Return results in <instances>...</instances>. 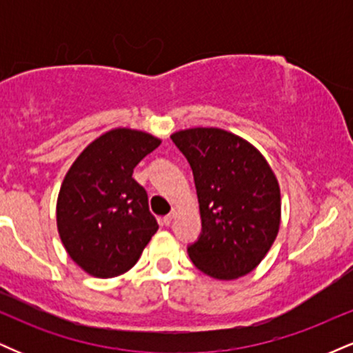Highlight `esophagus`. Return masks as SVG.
<instances>
[{
    "instance_id": "1",
    "label": "esophagus",
    "mask_w": 353,
    "mask_h": 353,
    "mask_svg": "<svg viewBox=\"0 0 353 353\" xmlns=\"http://www.w3.org/2000/svg\"><path fill=\"white\" fill-rule=\"evenodd\" d=\"M174 214H176V210H172L171 214H168V216H165L164 219H163V222H164V225H169L172 222V219H174Z\"/></svg>"
}]
</instances>
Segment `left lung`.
Returning <instances> with one entry per match:
<instances>
[{
  "mask_svg": "<svg viewBox=\"0 0 353 353\" xmlns=\"http://www.w3.org/2000/svg\"><path fill=\"white\" fill-rule=\"evenodd\" d=\"M172 143L192 169L202 229L190 261L214 279L249 274L269 252L281 225V189L261 152L232 132L194 128Z\"/></svg>",
  "mask_w": 353,
  "mask_h": 353,
  "instance_id": "obj_1",
  "label": "left lung"
}]
</instances>
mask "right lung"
I'll return each instance as SVG.
<instances>
[{
    "instance_id": "right-lung-1",
    "label": "right lung",
    "mask_w": 353,
    "mask_h": 353,
    "mask_svg": "<svg viewBox=\"0 0 353 353\" xmlns=\"http://www.w3.org/2000/svg\"><path fill=\"white\" fill-rule=\"evenodd\" d=\"M159 144L148 132L112 129L92 141L64 177L56 209L59 237L88 274L128 272L159 228L148 192L132 177Z\"/></svg>"
}]
</instances>
